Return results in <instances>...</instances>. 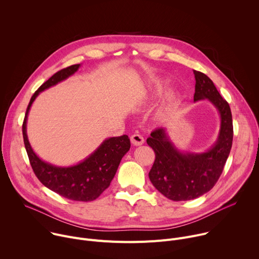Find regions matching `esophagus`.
I'll return each mask as SVG.
<instances>
[{
    "label": "esophagus",
    "instance_id": "obj_1",
    "mask_svg": "<svg viewBox=\"0 0 259 259\" xmlns=\"http://www.w3.org/2000/svg\"><path fill=\"white\" fill-rule=\"evenodd\" d=\"M130 139H131L132 144H134V145H141L144 143V138L139 134H133L130 137Z\"/></svg>",
    "mask_w": 259,
    "mask_h": 259
}]
</instances>
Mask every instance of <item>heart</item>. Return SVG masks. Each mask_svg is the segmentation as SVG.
Wrapping results in <instances>:
<instances>
[{"mask_svg":"<svg viewBox=\"0 0 259 259\" xmlns=\"http://www.w3.org/2000/svg\"><path fill=\"white\" fill-rule=\"evenodd\" d=\"M179 104L180 96L176 92H169L162 105L156 110L155 120L160 123L171 120L176 115Z\"/></svg>","mask_w":259,"mask_h":259,"instance_id":"b5f03b06","label":"heart"}]
</instances>
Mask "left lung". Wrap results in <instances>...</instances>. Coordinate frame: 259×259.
I'll list each match as a JSON object with an SVG mask.
<instances>
[{
    "label": "left lung",
    "mask_w": 259,
    "mask_h": 259,
    "mask_svg": "<svg viewBox=\"0 0 259 259\" xmlns=\"http://www.w3.org/2000/svg\"><path fill=\"white\" fill-rule=\"evenodd\" d=\"M194 101L208 99L220 116L215 143L205 153L180 152L166 128L156 129L146 139L156 154L150 179L162 195L172 201H189L209 192L223 173L233 143V119L229 103L205 73L194 70Z\"/></svg>",
    "instance_id": "left-lung-1"
}]
</instances>
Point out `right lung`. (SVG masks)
I'll list each match as a JSON object with an SVG mask.
<instances>
[{
	"mask_svg": "<svg viewBox=\"0 0 259 259\" xmlns=\"http://www.w3.org/2000/svg\"><path fill=\"white\" fill-rule=\"evenodd\" d=\"M81 64L63 68L46 81L30 98L22 125L23 141L31 168L46 188L68 200L90 202L106 190L116 175L122 158L130 150L127 135L105 139L84 161L68 167H58L41 160L29 144L26 134V121L34 99L44 90L55 86L75 73Z\"/></svg>",
	"mask_w": 259,
	"mask_h": 259,
	"instance_id": "add662e5",
	"label": "right lung"
}]
</instances>
